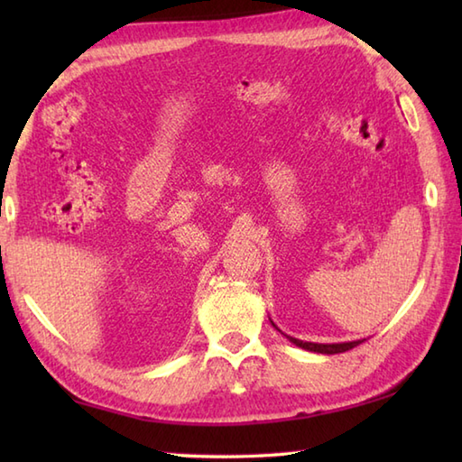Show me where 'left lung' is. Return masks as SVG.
<instances>
[{"mask_svg": "<svg viewBox=\"0 0 462 462\" xmlns=\"http://www.w3.org/2000/svg\"><path fill=\"white\" fill-rule=\"evenodd\" d=\"M272 326L276 328L282 333V336H286V333H283L273 321H272ZM286 337L293 343V346H298V347L306 349V351H313V353H326V356H333V353L349 351V349H353L356 346H359V343L363 341V339H357V341H341V343H313V341H301V339H296V337H291V336H286Z\"/></svg>", "mask_w": 462, "mask_h": 462, "instance_id": "left-lung-1", "label": "left lung"}]
</instances>
